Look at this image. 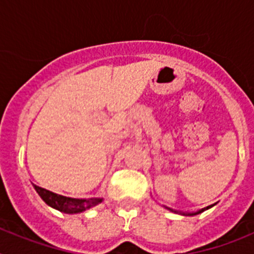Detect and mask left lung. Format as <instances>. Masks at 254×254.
<instances>
[{
  "label": "left lung",
  "instance_id": "8db88e82",
  "mask_svg": "<svg viewBox=\"0 0 254 254\" xmlns=\"http://www.w3.org/2000/svg\"><path fill=\"white\" fill-rule=\"evenodd\" d=\"M210 207H212V206H207V207H205V208H202V210H198V211H196V212H178V211H176V210H172V208H168V210H170V211H173V212H177V214H181V215H186V216H194V215H198V214H201V212H203V211H206V210H208V208Z\"/></svg>",
  "mask_w": 254,
  "mask_h": 254
}]
</instances>
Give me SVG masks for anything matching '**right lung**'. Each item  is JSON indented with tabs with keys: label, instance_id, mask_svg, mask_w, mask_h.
<instances>
[{
	"label": "right lung",
	"instance_id": "1",
	"mask_svg": "<svg viewBox=\"0 0 254 254\" xmlns=\"http://www.w3.org/2000/svg\"><path fill=\"white\" fill-rule=\"evenodd\" d=\"M34 186L35 190L38 192L42 199L51 207L56 210L64 212V214H78L82 211H86L94 206L99 205L103 201L100 197H94V198H71V197L62 196V194L53 193L51 190H44L42 187Z\"/></svg>",
	"mask_w": 254,
	"mask_h": 254
}]
</instances>
